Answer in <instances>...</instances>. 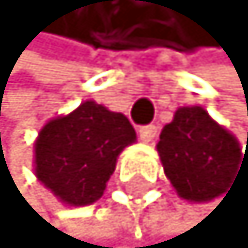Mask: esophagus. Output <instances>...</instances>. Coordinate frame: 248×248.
<instances>
[{
  "instance_id": "esophagus-1",
  "label": "esophagus",
  "mask_w": 248,
  "mask_h": 248,
  "mask_svg": "<svg viewBox=\"0 0 248 248\" xmlns=\"http://www.w3.org/2000/svg\"><path fill=\"white\" fill-rule=\"evenodd\" d=\"M139 137L143 140H153L155 137H157V126L155 124H145L139 128Z\"/></svg>"
}]
</instances>
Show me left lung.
<instances>
[{"label":"left lung","instance_id":"1","mask_svg":"<svg viewBox=\"0 0 248 248\" xmlns=\"http://www.w3.org/2000/svg\"><path fill=\"white\" fill-rule=\"evenodd\" d=\"M157 151L176 193L188 201H209L226 193L247 161L238 140L203 108H180L159 134Z\"/></svg>","mask_w":248,"mask_h":248}]
</instances>
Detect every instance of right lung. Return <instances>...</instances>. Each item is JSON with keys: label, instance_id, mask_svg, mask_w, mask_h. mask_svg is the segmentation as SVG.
Returning a JSON list of instances; mask_svg holds the SVG:
<instances>
[{"label": "right lung", "instance_id": "obj_1", "mask_svg": "<svg viewBox=\"0 0 248 248\" xmlns=\"http://www.w3.org/2000/svg\"><path fill=\"white\" fill-rule=\"evenodd\" d=\"M134 139L126 116L84 101L43 126L34 145L37 178L63 203L91 205L103 195L120 151Z\"/></svg>", "mask_w": 248, "mask_h": 248}]
</instances>
